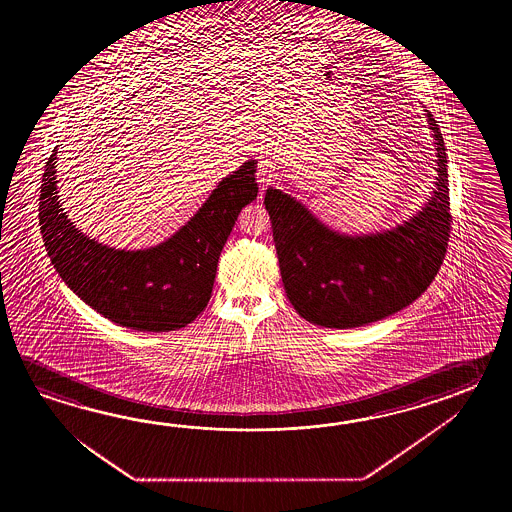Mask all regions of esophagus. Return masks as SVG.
<instances>
[{"label": "esophagus", "mask_w": 512, "mask_h": 512, "mask_svg": "<svg viewBox=\"0 0 512 512\" xmlns=\"http://www.w3.org/2000/svg\"><path fill=\"white\" fill-rule=\"evenodd\" d=\"M256 181L260 185V199L263 197V192L274 183V174H272V164L269 159L261 157L258 163V170H256Z\"/></svg>", "instance_id": "esophagus-1"}]
</instances>
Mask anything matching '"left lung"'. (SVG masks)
<instances>
[{
	"label": "left lung",
	"mask_w": 512,
	"mask_h": 512,
	"mask_svg": "<svg viewBox=\"0 0 512 512\" xmlns=\"http://www.w3.org/2000/svg\"><path fill=\"white\" fill-rule=\"evenodd\" d=\"M437 155L435 190L421 212L395 229L348 236L329 229L282 190L265 208L283 287L298 315L315 326H366L412 304L432 283L450 238V197L443 135L430 111Z\"/></svg>",
	"instance_id": "8db88e82"
}]
</instances>
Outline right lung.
Instances as JSON below:
<instances>
[{
    "instance_id": "right-lung-1",
    "label": "right lung",
    "mask_w": 512,
    "mask_h": 512,
    "mask_svg": "<svg viewBox=\"0 0 512 512\" xmlns=\"http://www.w3.org/2000/svg\"><path fill=\"white\" fill-rule=\"evenodd\" d=\"M56 150L45 163L40 230L67 287L111 322L135 331H175L207 307L219 254L241 208L258 196L256 161L225 177L194 218L144 251L111 249L67 219L56 190Z\"/></svg>"
}]
</instances>
